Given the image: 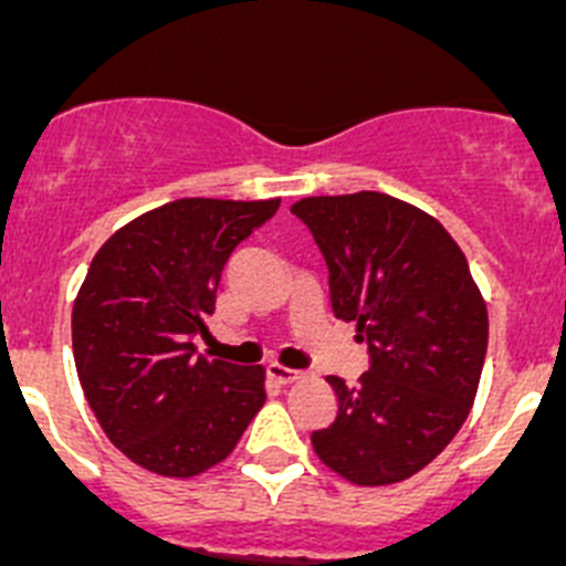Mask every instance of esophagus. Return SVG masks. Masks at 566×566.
<instances>
[{
  "label": "esophagus",
  "instance_id": "obj_1",
  "mask_svg": "<svg viewBox=\"0 0 566 566\" xmlns=\"http://www.w3.org/2000/svg\"><path fill=\"white\" fill-rule=\"evenodd\" d=\"M268 378L276 380V384H282V386H287V384H293V380H298V371L287 369V366H282V364H268Z\"/></svg>",
  "mask_w": 566,
  "mask_h": 566
}]
</instances>
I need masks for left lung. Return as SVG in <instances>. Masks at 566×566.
<instances>
[{
  "mask_svg": "<svg viewBox=\"0 0 566 566\" xmlns=\"http://www.w3.org/2000/svg\"><path fill=\"white\" fill-rule=\"evenodd\" d=\"M329 271L335 318L355 321L369 369L329 375L338 415L313 431L324 465L355 485H391L429 465L471 411L488 349V310L465 253L420 208L380 191L304 197Z\"/></svg>",
  "mask_w": 566,
  "mask_h": 566,
  "instance_id": "left-lung-1",
  "label": "left lung"
}]
</instances>
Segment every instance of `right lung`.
Here are the masks:
<instances>
[{
  "label": "right lung",
  "instance_id": "right-lung-1",
  "mask_svg": "<svg viewBox=\"0 0 566 566\" xmlns=\"http://www.w3.org/2000/svg\"><path fill=\"white\" fill-rule=\"evenodd\" d=\"M279 200L186 197L106 239L73 304L86 403L132 462L195 476L226 460L264 403L262 366L197 353L217 287L242 239Z\"/></svg>",
  "mask_w": 566,
  "mask_h": 566
}]
</instances>
